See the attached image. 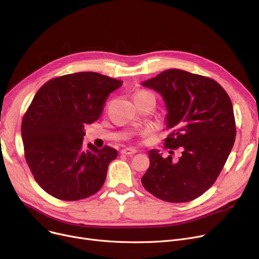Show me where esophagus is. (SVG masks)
<instances>
[{
	"label": "esophagus",
	"mask_w": 259,
	"mask_h": 259,
	"mask_svg": "<svg viewBox=\"0 0 259 259\" xmlns=\"http://www.w3.org/2000/svg\"><path fill=\"white\" fill-rule=\"evenodd\" d=\"M137 152V150L135 148H124L121 150V154H124V155H133Z\"/></svg>",
	"instance_id": "obj_1"
}]
</instances>
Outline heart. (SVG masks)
<instances>
[{"instance_id": "heart-1", "label": "heart", "mask_w": 259, "mask_h": 259, "mask_svg": "<svg viewBox=\"0 0 259 259\" xmlns=\"http://www.w3.org/2000/svg\"><path fill=\"white\" fill-rule=\"evenodd\" d=\"M140 94H145V93H138L137 95H140ZM137 95H136V96H137Z\"/></svg>"}]
</instances>
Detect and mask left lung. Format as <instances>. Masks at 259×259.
<instances>
[{"label": "left lung", "mask_w": 259, "mask_h": 259, "mask_svg": "<svg viewBox=\"0 0 259 259\" xmlns=\"http://www.w3.org/2000/svg\"><path fill=\"white\" fill-rule=\"evenodd\" d=\"M142 85L164 101L166 130L170 131L164 146L182 147L178 160L150 150V165L142 184L165 202H189L214 184L233 149L236 122L232 101L215 80L183 70L163 71Z\"/></svg>", "instance_id": "left-lung-1"}]
</instances>
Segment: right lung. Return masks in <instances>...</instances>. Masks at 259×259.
I'll list each match as a JSON object with an SVG mask.
<instances>
[{
	"mask_svg": "<svg viewBox=\"0 0 259 259\" xmlns=\"http://www.w3.org/2000/svg\"><path fill=\"white\" fill-rule=\"evenodd\" d=\"M121 80L79 72L46 82L21 123L25 160L38 184L50 195L78 200L103 186L117 150L83 146V128L98 120L107 97Z\"/></svg>",
	"mask_w": 259,
	"mask_h": 259,
	"instance_id": "obj_1",
	"label": "right lung"
}]
</instances>
